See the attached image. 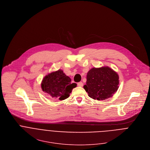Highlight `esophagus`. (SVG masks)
Instances as JSON below:
<instances>
[{"instance_id":"obj_1","label":"esophagus","mask_w":150,"mask_h":150,"mask_svg":"<svg viewBox=\"0 0 150 150\" xmlns=\"http://www.w3.org/2000/svg\"><path fill=\"white\" fill-rule=\"evenodd\" d=\"M78 86L79 87H82L83 86V83L82 82H79L78 83Z\"/></svg>"}]
</instances>
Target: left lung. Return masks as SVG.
I'll return each instance as SVG.
<instances>
[{
    "label": "left lung",
    "mask_w": 150,
    "mask_h": 150,
    "mask_svg": "<svg viewBox=\"0 0 150 150\" xmlns=\"http://www.w3.org/2000/svg\"><path fill=\"white\" fill-rule=\"evenodd\" d=\"M119 75L109 67L92 68L87 73L83 88L88 96L98 101L112 97L119 86Z\"/></svg>",
    "instance_id": "left-lung-1"
}]
</instances>
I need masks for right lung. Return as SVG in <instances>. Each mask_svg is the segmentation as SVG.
<instances>
[{"instance_id":"obj_1","label":"right lung","mask_w":150,"mask_h":150,"mask_svg":"<svg viewBox=\"0 0 150 150\" xmlns=\"http://www.w3.org/2000/svg\"><path fill=\"white\" fill-rule=\"evenodd\" d=\"M71 78L62 69L52 71L46 75L41 81L42 91L51 98L64 100L69 96L76 83L71 82Z\"/></svg>"}]
</instances>
